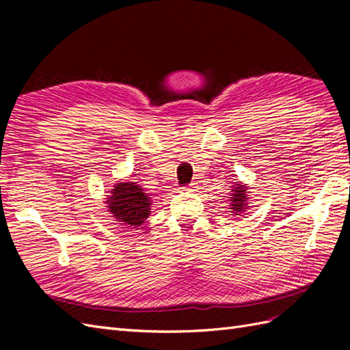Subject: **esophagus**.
Returning a JSON list of instances; mask_svg holds the SVG:
<instances>
[{
    "instance_id": "34e87169",
    "label": "esophagus",
    "mask_w": 350,
    "mask_h": 350,
    "mask_svg": "<svg viewBox=\"0 0 350 350\" xmlns=\"http://www.w3.org/2000/svg\"><path fill=\"white\" fill-rule=\"evenodd\" d=\"M181 191H196V185L194 184L184 185V187H181Z\"/></svg>"
}]
</instances>
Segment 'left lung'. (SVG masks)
<instances>
[{"mask_svg": "<svg viewBox=\"0 0 350 350\" xmlns=\"http://www.w3.org/2000/svg\"><path fill=\"white\" fill-rule=\"evenodd\" d=\"M247 187L242 184H237V187L232 189V197H230V208L237 213H241L242 210L247 208Z\"/></svg>", "mask_w": 350, "mask_h": 350, "instance_id": "8db88e82", "label": "left lung"}]
</instances>
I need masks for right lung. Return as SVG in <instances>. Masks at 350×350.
Returning <instances> with one entry per match:
<instances>
[{
    "mask_svg": "<svg viewBox=\"0 0 350 350\" xmlns=\"http://www.w3.org/2000/svg\"><path fill=\"white\" fill-rule=\"evenodd\" d=\"M149 197L140 185L134 183H120L107 200L109 211L115 219L124 221L125 226L139 228L150 213Z\"/></svg>",
    "mask_w": 350,
    "mask_h": 350,
    "instance_id": "obj_1",
    "label": "right lung"
}]
</instances>
